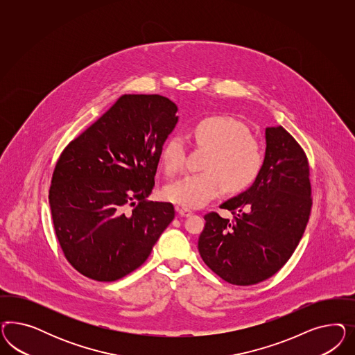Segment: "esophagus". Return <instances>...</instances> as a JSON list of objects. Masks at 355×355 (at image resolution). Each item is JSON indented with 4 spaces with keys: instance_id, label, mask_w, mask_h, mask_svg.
Here are the masks:
<instances>
[{
    "instance_id": "1",
    "label": "esophagus",
    "mask_w": 355,
    "mask_h": 355,
    "mask_svg": "<svg viewBox=\"0 0 355 355\" xmlns=\"http://www.w3.org/2000/svg\"><path fill=\"white\" fill-rule=\"evenodd\" d=\"M178 214L182 217H189V216L193 215V211H190L187 208H178Z\"/></svg>"
}]
</instances>
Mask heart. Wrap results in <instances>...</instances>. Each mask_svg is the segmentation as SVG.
Instances as JSON below:
<instances>
[{
	"label": "heart",
	"mask_w": 355,
	"mask_h": 355,
	"mask_svg": "<svg viewBox=\"0 0 355 355\" xmlns=\"http://www.w3.org/2000/svg\"><path fill=\"white\" fill-rule=\"evenodd\" d=\"M196 146L207 148L205 172L193 173L166 189V198L184 208H200L221 193H238L255 182L261 172L264 156L255 137L241 121L214 114L196 121L191 128ZM162 162L169 174L181 172L186 164V147L180 137L168 140Z\"/></svg>",
	"instance_id": "1"
}]
</instances>
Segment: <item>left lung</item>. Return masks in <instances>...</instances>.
Returning <instances> with one entry per match:
<instances>
[{"label":"left lung","mask_w":355,"mask_h":355,"mask_svg":"<svg viewBox=\"0 0 355 355\" xmlns=\"http://www.w3.org/2000/svg\"><path fill=\"white\" fill-rule=\"evenodd\" d=\"M266 159L257 181L205 214L198 248L218 277L248 286L272 277L298 246L311 214L310 165L301 144L282 126L266 129Z\"/></svg>","instance_id":"1"}]
</instances>
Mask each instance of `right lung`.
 <instances>
[{
  "mask_svg": "<svg viewBox=\"0 0 355 355\" xmlns=\"http://www.w3.org/2000/svg\"><path fill=\"white\" fill-rule=\"evenodd\" d=\"M175 113L168 97L123 95L60 155L49 190L54 232L88 279L110 282L139 268L172 223V203L147 198Z\"/></svg>",
  "mask_w": 355,
  "mask_h": 355,
  "instance_id": "1",
  "label": "right lung"
}]
</instances>
